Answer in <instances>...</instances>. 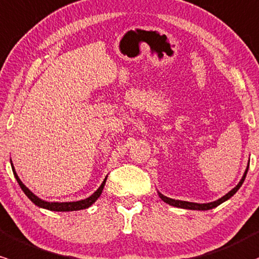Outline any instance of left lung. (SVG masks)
<instances>
[{
  "label": "left lung",
  "instance_id": "8db88e82",
  "mask_svg": "<svg viewBox=\"0 0 259 259\" xmlns=\"http://www.w3.org/2000/svg\"><path fill=\"white\" fill-rule=\"evenodd\" d=\"M248 167H249V164H247L246 171H245V173H243L242 178H241V181L238 182V184L235 187V188H232L231 190H230L229 193H227V194L224 195V197H221L220 199H218V200L210 201V203H203V204H200V203H193V201L177 200V199H172V198L166 197V195H163V194H162V193H160V192H158V190H157L158 197H160V198L162 199V200L164 201V203L169 204V205H172V206H176V208L188 209V210H210V209H214V208H217L218 205H220V204H223L224 201L229 200L230 198L234 197L235 193L237 192V190L241 188V186H242L243 181H245V178H246L247 172H248Z\"/></svg>",
  "mask_w": 259,
  "mask_h": 259
}]
</instances>
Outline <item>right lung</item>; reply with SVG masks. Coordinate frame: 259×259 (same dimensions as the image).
<instances>
[{
    "instance_id": "obj_1",
    "label": "right lung",
    "mask_w": 259,
    "mask_h": 259,
    "mask_svg": "<svg viewBox=\"0 0 259 259\" xmlns=\"http://www.w3.org/2000/svg\"><path fill=\"white\" fill-rule=\"evenodd\" d=\"M11 166H12L13 175H14V177H16L17 182H18L19 187H21L22 190H23L24 194L30 199V201H33V203L35 204L36 206H39V208L51 210V211H76V210H82V209L90 208V206L92 205L93 203H96V200L101 197L104 186H106V181L108 177L107 176V177L104 178V181L102 182L101 186H99V188L96 190V192L93 193L91 197H88L86 199H82V200H77V201H62V203H60V201H47V200H42V199H40L39 197H36L32 190H30L29 188H27V187L23 184V182L19 180L18 175H17L16 169H14L12 160H11Z\"/></svg>"
}]
</instances>
